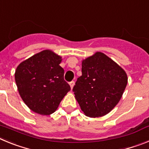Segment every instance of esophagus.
<instances>
[{
  "instance_id": "obj_1",
  "label": "esophagus",
  "mask_w": 149,
  "mask_h": 149,
  "mask_svg": "<svg viewBox=\"0 0 149 149\" xmlns=\"http://www.w3.org/2000/svg\"><path fill=\"white\" fill-rule=\"evenodd\" d=\"M69 85H70V86H71V88H73V86H74V81H71V82H69Z\"/></svg>"
}]
</instances>
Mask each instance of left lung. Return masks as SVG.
Returning <instances> with one entry per match:
<instances>
[{
    "label": "left lung",
    "mask_w": 149,
    "mask_h": 149,
    "mask_svg": "<svg viewBox=\"0 0 149 149\" xmlns=\"http://www.w3.org/2000/svg\"><path fill=\"white\" fill-rule=\"evenodd\" d=\"M81 72L72 89L81 110L89 117L106 115L122 98L127 84L125 72L101 52L83 60Z\"/></svg>",
    "instance_id": "obj_1"
}]
</instances>
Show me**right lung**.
<instances>
[{
	"label": "right lung",
	"instance_id": "add662e5",
	"mask_svg": "<svg viewBox=\"0 0 149 149\" xmlns=\"http://www.w3.org/2000/svg\"><path fill=\"white\" fill-rule=\"evenodd\" d=\"M61 57L49 50L41 51L21 63L15 79L18 92L29 108L41 115L57 109L70 86L64 80Z\"/></svg>",
	"mask_w": 149,
	"mask_h": 149
}]
</instances>
